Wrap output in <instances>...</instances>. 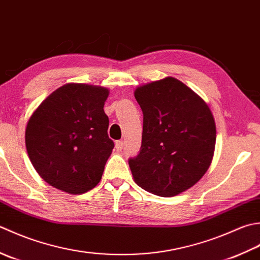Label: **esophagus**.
<instances>
[{
    "mask_svg": "<svg viewBox=\"0 0 260 260\" xmlns=\"http://www.w3.org/2000/svg\"><path fill=\"white\" fill-rule=\"evenodd\" d=\"M123 147H124V141L123 140H118L115 142V148H116V150H118V151L122 150Z\"/></svg>",
    "mask_w": 260,
    "mask_h": 260,
    "instance_id": "esophagus-1",
    "label": "esophagus"
}]
</instances>
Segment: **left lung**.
Instances as JSON below:
<instances>
[{"label":"left lung","instance_id":"8db88e82","mask_svg":"<svg viewBox=\"0 0 260 260\" xmlns=\"http://www.w3.org/2000/svg\"><path fill=\"white\" fill-rule=\"evenodd\" d=\"M135 98L144 113L140 151L129 159L135 182L159 197L181 194L203 177L213 158L211 110L174 77L138 87Z\"/></svg>","mask_w":260,"mask_h":260}]
</instances>
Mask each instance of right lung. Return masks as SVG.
<instances>
[{"mask_svg":"<svg viewBox=\"0 0 260 260\" xmlns=\"http://www.w3.org/2000/svg\"><path fill=\"white\" fill-rule=\"evenodd\" d=\"M108 96V88L70 83L52 92L30 116L26 151L51 186L83 194L101 181L114 148L103 110Z\"/></svg>","mask_w":260,"mask_h":260,"instance_id":"obj_1","label":"right lung"}]
</instances>
